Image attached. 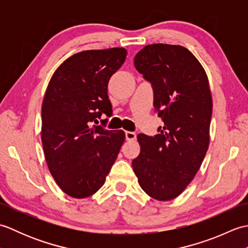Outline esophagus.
Listing matches in <instances>:
<instances>
[{
    "label": "esophagus",
    "mask_w": 248,
    "mask_h": 248,
    "mask_svg": "<svg viewBox=\"0 0 248 248\" xmlns=\"http://www.w3.org/2000/svg\"><path fill=\"white\" fill-rule=\"evenodd\" d=\"M125 139H127V140H136V134L134 132H129V131H127L125 132Z\"/></svg>",
    "instance_id": "obj_1"
}]
</instances>
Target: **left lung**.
I'll list each match as a JSON object with an SVG mask.
<instances>
[{
  "label": "left lung",
  "instance_id": "8db88e82",
  "mask_svg": "<svg viewBox=\"0 0 248 248\" xmlns=\"http://www.w3.org/2000/svg\"><path fill=\"white\" fill-rule=\"evenodd\" d=\"M134 66L155 93L164 121L160 134H139L140 155L132 161L143 191L161 202L178 197L191 182L210 143L212 96L203 67L182 46H145Z\"/></svg>",
  "mask_w": 248,
  "mask_h": 248
}]
</instances>
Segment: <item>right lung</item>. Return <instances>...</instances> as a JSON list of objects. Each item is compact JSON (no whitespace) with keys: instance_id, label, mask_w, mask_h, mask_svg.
<instances>
[{"instance_id":"right-lung-1","label":"right lung","mask_w":248,"mask_h":248,"mask_svg":"<svg viewBox=\"0 0 248 248\" xmlns=\"http://www.w3.org/2000/svg\"><path fill=\"white\" fill-rule=\"evenodd\" d=\"M127 50L78 52L57 68L41 107V141L51 175L73 198L92 196L101 187L125 140L91 124L110 114L108 85L124 64Z\"/></svg>"}]
</instances>
